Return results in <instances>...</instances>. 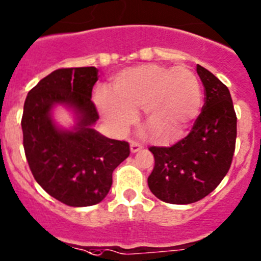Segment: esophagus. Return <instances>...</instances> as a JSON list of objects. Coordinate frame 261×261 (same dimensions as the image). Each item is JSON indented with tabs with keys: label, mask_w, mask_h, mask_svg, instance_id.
Listing matches in <instances>:
<instances>
[{
	"label": "esophagus",
	"mask_w": 261,
	"mask_h": 261,
	"mask_svg": "<svg viewBox=\"0 0 261 261\" xmlns=\"http://www.w3.org/2000/svg\"><path fill=\"white\" fill-rule=\"evenodd\" d=\"M142 148H143V147H142V144L137 143V142H131V143H130V149H131V152H133V153L138 152V151H140Z\"/></svg>",
	"instance_id": "1"
}]
</instances>
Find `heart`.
Here are the masks:
<instances>
[{"label":"heart","instance_id":"b5f03b06","mask_svg":"<svg viewBox=\"0 0 261 261\" xmlns=\"http://www.w3.org/2000/svg\"><path fill=\"white\" fill-rule=\"evenodd\" d=\"M99 112L117 133H126L143 109L144 123L158 143L182 137L201 106V87L185 67L144 64L119 72L97 92Z\"/></svg>","mask_w":261,"mask_h":261}]
</instances>
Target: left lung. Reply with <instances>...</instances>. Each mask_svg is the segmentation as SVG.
Returning a JSON list of instances; mask_svg holds the SVG:
<instances>
[{
    "label": "left lung",
    "instance_id": "left-lung-1",
    "mask_svg": "<svg viewBox=\"0 0 261 261\" xmlns=\"http://www.w3.org/2000/svg\"><path fill=\"white\" fill-rule=\"evenodd\" d=\"M205 103L187 137L171 147H149L155 167L149 190L164 202L187 205L210 194L231 167L237 142V114L228 88L197 64Z\"/></svg>",
    "mask_w": 261,
    "mask_h": 261
}]
</instances>
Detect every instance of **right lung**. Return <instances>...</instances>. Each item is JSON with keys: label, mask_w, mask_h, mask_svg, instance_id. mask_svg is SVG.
Returning <instances> with one entry per match:
<instances>
[{"label": "right lung", "mask_w": 261, "mask_h": 261, "mask_svg": "<svg viewBox=\"0 0 261 261\" xmlns=\"http://www.w3.org/2000/svg\"><path fill=\"white\" fill-rule=\"evenodd\" d=\"M97 80L94 67L60 68L36 84L23 106V148L31 173L49 196L73 207L101 202L112 188L113 171L130 155L127 142L92 127L98 119L92 101ZM58 103L76 113L73 130H62L51 121Z\"/></svg>", "instance_id": "add662e5"}]
</instances>
